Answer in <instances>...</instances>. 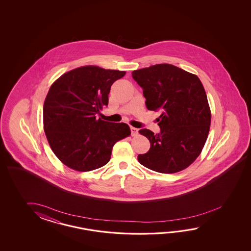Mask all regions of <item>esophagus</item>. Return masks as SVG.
<instances>
[{"label": "esophagus", "instance_id": "34e87169", "mask_svg": "<svg viewBox=\"0 0 251 251\" xmlns=\"http://www.w3.org/2000/svg\"><path fill=\"white\" fill-rule=\"evenodd\" d=\"M130 129H131V134H132L133 136H134V135H137V133H138V129H137V128L131 126Z\"/></svg>", "mask_w": 251, "mask_h": 251}]
</instances>
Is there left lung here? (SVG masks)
<instances>
[{"instance_id": "obj_1", "label": "left lung", "mask_w": 251, "mask_h": 251, "mask_svg": "<svg viewBox=\"0 0 251 251\" xmlns=\"http://www.w3.org/2000/svg\"><path fill=\"white\" fill-rule=\"evenodd\" d=\"M132 76L143 89L146 107L161 112L160 133L139 130L151 144L146 153L138 155L139 162L166 174L186 169L200 154L210 130L211 112L201 80L169 64L136 70Z\"/></svg>"}]
</instances>
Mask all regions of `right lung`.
Here are the masks:
<instances>
[{"instance_id": "1", "label": "right lung", "mask_w": 251, "mask_h": 251, "mask_svg": "<svg viewBox=\"0 0 251 251\" xmlns=\"http://www.w3.org/2000/svg\"><path fill=\"white\" fill-rule=\"evenodd\" d=\"M125 71L82 66L55 80L43 108L44 130L53 153L64 165L91 171L106 165L113 146L131 134L126 123L96 116L108 104L110 88Z\"/></svg>"}]
</instances>
